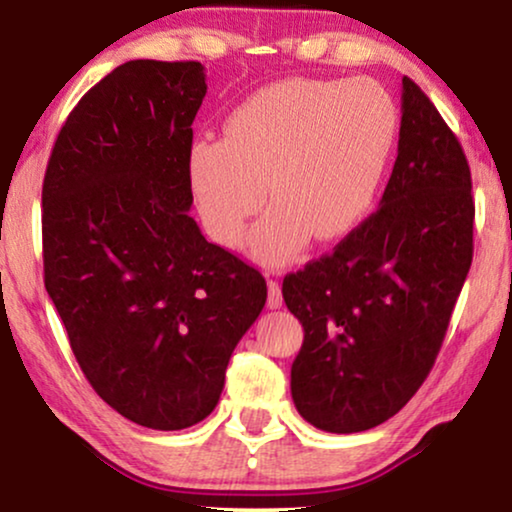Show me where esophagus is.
Instances as JSON below:
<instances>
[{"label": "esophagus", "mask_w": 512, "mask_h": 512, "mask_svg": "<svg viewBox=\"0 0 512 512\" xmlns=\"http://www.w3.org/2000/svg\"><path fill=\"white\" fill-rule=\"evenodd\" d=\"M282 305H284L282 286H279L277 279H268V307L270 310H279Z\"/></svg>", "instance_id": "obj_1"}]
</instances>
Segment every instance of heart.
<instances>
[{
  "mask_svg": "<svg viewBox=\"0 0 512 512\" xmlns=\"http://www.w3.org/2000/svg\"><path fill=\"white\" fill-rule=\"evenodd\" d=\"M398 114L370 79H286L256 90L226 118V137L193 139L188 181L207 235L242 242L247 223L272 209L249 237L256 261L277 265L307 235L331 242L366 219L380 191Z\"/></svg>",
  "mask_w": 512,
  "mask_h": 512,
  "instance_id": "heart-1",
  "label": "heart"
}]
</instances>
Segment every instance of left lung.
<instances>
[{"instance_id": "8db88e82", "label": "left lung", "mask_w": 512, "mask_h": 512, "mask_svg": "<svg viewBox=\"0 0 512 512\" xmlns=\"http://www.w3.org/2000/svg\"><path fill=\"white\" fill-rule=\"evenodd\" d=\"M471 188L459 139L403 76L398 156L380 209L284 277V303L305 331L291 396L312 426L368 431L422 387L473 261Z\"/></svg>"}]
</instances>
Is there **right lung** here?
<instances>
[{
	"label": "right lung",
	"mask_w": 512,
	"mask_h": 512,
	"mask_svg": "<svg viewBox=\"0 0 512 512\" xmlns=\"http://www.w3.org/2000/svg\"><path fill=\"white\" fill-rule=\"evenodd\" d=\"M205 93L200 62L116 67L67 116L41 191L44 282L76 361L104 403L158 431L216 408L268 298L261 272L188 214Z\"/></svg>",
	"instance_id": "obj_1"
}]
</instances>
